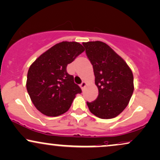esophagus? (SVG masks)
<instances>
[{"label": "esophagus", "mask_w": 160, "mask_h": 160, "mask_svg": "<svg viewBox=\"0 0 160 160\" xmlns=\"http://www.w3.org/2000/svg\"><path fill=\"white\" fill-rule=\"evenodd\" d=\"M86 82L83 81L81 84H80V88H81L82 89H83V88L86 87Z\"/></svg>", "instance_id": "1"}]
</instances>
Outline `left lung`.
Masks as SVG:
<instances>
[{"label":"left lung","instance_id":"8db88e82","mask_svg":"<svg viewBox=\"0 0 160 160\" xmlns=\"http://www.w3.org/2000/svg\"><path fill=\"white\" fill-rule=\"evenodd\" d=\"M93 66L98 96L86 102L89 110L102 119H110L122 113L128 105L134 90L133 75L126 62L103 42H82Z\"/></svg>","mask_w":160,"mask_h":160}]
</instances>
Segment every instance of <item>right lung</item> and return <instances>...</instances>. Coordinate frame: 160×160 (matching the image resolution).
I'll use <instances>...</instances> for the list:
<instances>
[{"label": "right lung", "mask_w": 160, "mask_h": 160, "mask_svg": "<svg viewBox=\"0 0 160 160\" xmlns=\"http://www.w3.org/2000/svg\"><path fill=\"white\" fill-rule=\"evenodd\" d=\"M85 49L76 42L56 44L40 55L30 66L27 90L36 108L47 116L66 112L81 89L66 68Z\"/></svg>", "instance_id": "right-lung-1"}]
</instances>
